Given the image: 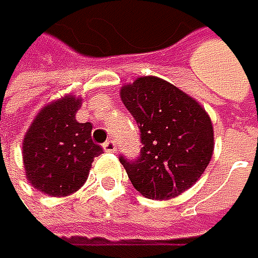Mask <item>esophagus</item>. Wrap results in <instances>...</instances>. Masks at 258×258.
Returning a JSON list of instances; mask_svg holds the SVG:
<instances>
[{
  "instance_id": "esophagus-1",
  "label": "esophagus",
  "mask_w": 258,
  "mask_h": 258,
  "mask_svg": "<svg viewBox=\"0 0 258 258\" xmlns=\"http://www.w3.org/2000/svg\"><path fill=\"white\" fill-rule=\"evenodd\" d=\"M102 147H103V150L106 153H114L116 152V142L114 141H106Z\"/></svg>"
}]
</instances>
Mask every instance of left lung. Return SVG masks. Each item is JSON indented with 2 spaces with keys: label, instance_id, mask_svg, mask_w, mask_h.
<instances>
[{
  "label": "left lung",
  "instance_id": "obj_1",
  "mask_svg": "<svg viewBox=\"0 0 258 258\" xmlns=\"http://www.w3.org/2000/svg\"><path fill=\"white\" fill-rule=\"evenodd\" d=\"M120 99L141 132L139 158H119L135 189L150 200L181 195L212 159L209 114L189 94L153 76L122 86Z\"/></svg>",
  "mask_w": 258,
  "mask_h": 258
}]
</instances>
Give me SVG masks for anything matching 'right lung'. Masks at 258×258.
<instances>
[{
	"mask_svg": "<svg viewBox=\"0 0 258 258\" xmlns=\"http://www.w3.org/2000/svg\"><path fill=\"white\" fill-rule=\"evenodd\" d=\"M82 99L68 94L43 106L23 139L27 181L49 197L77 192L103 150L91 139L93 125L80 123L76 114Z\"/></svg>",
	"mask_w": 258,
	"mask_h": 258,
	"instance_id": "1",
	"label": "right lung"
}]
</instances>
